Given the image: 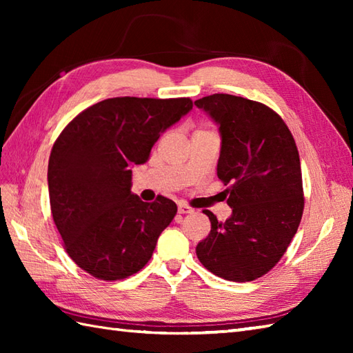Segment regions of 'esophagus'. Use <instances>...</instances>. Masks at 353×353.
<instances>
[{"label": "esophagus", "mask_w": 353, "mask_h": 353, "mask_svg": "<svg viewBox=\"0 0 353 353\" xmlns=\"http://www.w3.org/2000/svg\"><path fill=\"white\" fill-rule=\"evenodd\" d=\"M177 211H179V214H182V215H185V214H194V209L191 206H188V205H183V203L179 205Z\"/></svg>", "instance_id": "1"}]
</instances>
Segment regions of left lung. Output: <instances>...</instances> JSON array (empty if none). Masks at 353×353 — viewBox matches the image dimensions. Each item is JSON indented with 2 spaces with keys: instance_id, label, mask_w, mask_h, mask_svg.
Wrapping results in <instances>:
<instances>
[{
  "instance_id": "left-lung-1",
  "label": "left lung",
  "mask_w": 353,
  "mask_h": 353,
  "mask_svg": "<svg viewBox=\"0 0 353 353\" xmlns=\"http://www.w3.org/2000/svg\"><path fill=\"white\" fill-rule=\"evenodd\" d=\"M220 125L216 176L232 215L219 221L196 247L197 258L215 276L250 282L268 273L294 238L305 199L294 138L283 119L259 101L212 94L194 101Z\"/></svg>"
}]
</instances>
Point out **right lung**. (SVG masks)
Listing matches in <instances>:
<instances>
[{"label":"right lung","instance_id":"1","mask_svg":"<svg viewBox=\"0 0 353 353\" xmlns=\"http://www.w3.org/2000/svg\"><path fill=\"white\" fill-rule=\"evenodd\" d=\"M192 109L191 99L115 97L92 104L59 134L48 161L52 220L70 258L101 281L144 267L177 206L130 191L132 165L145 163L161 133Z\"/></svg>","mask_w":353,"mask_h":353}]
</instances>
